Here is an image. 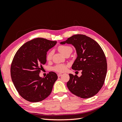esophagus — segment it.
Segmentation results:
<instances>
[{
	"mask_svg": "<svg viewBox=\"0 0 122 122\" xmlns=\"http://www.w3.org/2000/svg\"><path fill=\"white\" fill-rule=\"evenodd\" d=\"M61 75H62V74H61V73H58V74H57L58 77H61Z\"/></svg>",
	"mask_w": 122,
	"mask_h": 122,
	"instance_id": "esophagus-1",
	"label": "esophagus"
}]
</instances>
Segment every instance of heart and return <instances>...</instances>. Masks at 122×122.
Returning a JSON list of instances; mask_svg holds the SVG:
<instances>
[{"label":"heart","instance_id":"obj_1","mask_svg":"<svg viewBox=\"0 0 122 122\" xmlns=\"http://www.w3.org/2000/svg\"><path fill=\"white\" fill-rule=\"evenodd\" d=\"M58 50L60 52L66 55V54L70 53L72 52V48L71 47L67 45H61L59 46L58 47ZM53 55V51H50L46 55V60L48 61H49L51 60ZM67 69V65L65 64H58L55 66L53 67V69L55 71L57 72H64L66 71Z\"/></svg>","mask_w":122,"mask_h":122}]
</instances>
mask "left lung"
I'll return each instance as SVG.
<instances>
[{
	"label": "left lung",
	"mask_w": 122,
	"mask_h": 122,
	"mask_svg": "<svg viewBox=\"0 0 122 122\" xmlns=\"http://www.w3.org/2000/svg\"><path fill=\"white\" fill-rule=\"evenodd\" d=\"M72 44L75 48L77 57L72 69L82 70V75L78 77L70 74L67 83L72 94L81 98H91L96 95L104 83L107 73L106 58L99 44L83 35H75L61 44Z\"/></svg>",
	"instance_id": "left-lung-1"
}]
</instances>
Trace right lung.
<instances>
[{
  "mask_svg": "<svg viewBox=\"0 0 122 122\" xmlns=\"http://www.w3.org/2000/svg\"><path fill=\"white\" fill-rule=\"evenodd\" d=\"M44 38L33 39L18 50L10 66V76L18 93L31 102L41 101L51 94L57 75L50 72L45 78L39 76L46 62L47 52L56 44Z\"/></svg>",
  "mask_w": 122,
  "mask_h": 122,
  "instance_id": "obj_1",
  "label": "right lung"
}]
</instances>
